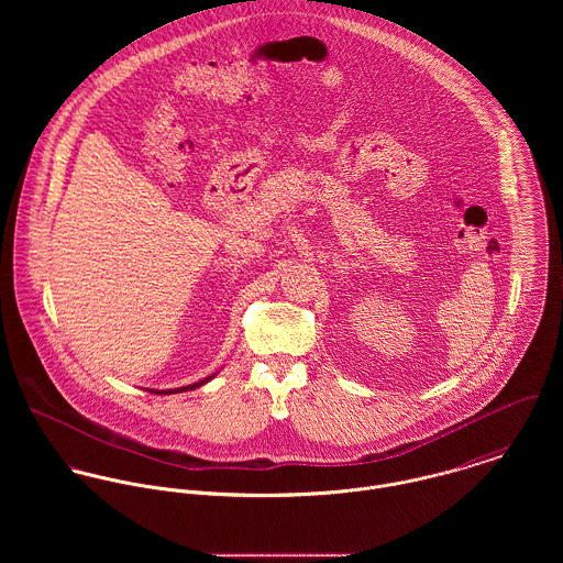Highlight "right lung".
I'll return each mask as SVG.
<instances>
[{
  "label": "right lung",
  "mask_w": 563,
  "mask_h": 563,
  "mask_svg": "<svg viewBox=\"0 0 563 563\" xmlns=\"http://www.w3.org/2000/svg\"><path fill=\"white\" fill-rule=\"evenodd\" d=\"M217 375V373H214ZM214 375H210V377H206V379H201V382H197V384H190V386H181V388H173V390H150V393H154V395H177V393H188V390H195V388H201L203 384H208Z\"/></svg>",
  "instance_id": "1"
}]
</instances>
